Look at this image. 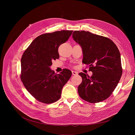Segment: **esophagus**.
I'll return each mask as SVG.
<instances>
[{
  "mask_svg": "<svg viewBox=\"0 0 135 135\" xmlns=\"http://www.w3.org/2000/svg\"><path fill=\"white\" fill-rule=\"evenodd\" d=\"M78 74V73L77 72V71H72V74L73 75H77Z\"/></svg>",
  "mask_w": 135,
  "mask_h": 135,
  "instance_id": "34e87169",
  "label": "esophagus"
}]
</instances>
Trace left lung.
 <instances>
[{"label":"left lung","mask_w":135,"mask_h":135,"mask_svg":"<svg viewBox=\"0 0 135 135\" xmlns=\"http://www.w3.org/2000/svg\"><path fill=\"white\" fill-rule=\"evenodd\" d=\"M74 40L81 47L82 62L92 75L80 73L82 82L78 92L83 100L96 103L108 98L117 87L122 74L120 53L109 38L85 31H74Z\"/></svg>","instance_id":"left-lung-1"}]
</instances>
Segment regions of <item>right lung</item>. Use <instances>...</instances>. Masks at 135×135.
I'll list each match as a JSON object with an SVG mask.
<instances>
[{
	"instance_id": "add662e5",
	"label": "right lung",
	"mask_w": 135,
	"mask_h": 135,
	"mask_svg": "<svg viewBox=\"0 0 135 135\" xmlns=\"http://www.w3.org/2000/svg\"><path fill=\"white\" fill-rule=\"evenodd\" d=\"M73 30L47 33L36 37L23 53L21 79L28 91L37 100L51 104L58 100L63 86L71 76L65 69L59 74L51 69L52 60L58 59L59 46L65 43Z\"/></svg>"
}]
</instances>
